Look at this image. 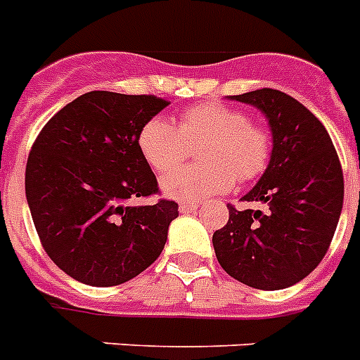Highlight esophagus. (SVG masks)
Wrapping results in <instances>:
<instances>
[{"mask_svg": "<svg viewBox=\"0 0 360 360\" xmlns=\"http://www.w3.org/2000/svg\"><path fill=\"white\" fill-rule=\"evenodd\" d=\"M200 207V203H194V201H183L179 205V212L186 214V212H194L195 209Z\"/></svg>", "mask_w": 360, "mask_h": 360, "instance_id": "34e87169", "label": "esophagus"}]
</instances>
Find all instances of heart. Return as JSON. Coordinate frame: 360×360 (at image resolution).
<instances>
[{
    "mask_svg": "<svg viewBox=\"0 0 360 360\" xmlns=\"http://www.w3.org/2000/svg\"><path fill=\"white\" fill-rule=\"evenodd\" d=\"M198 145L202 146L198 156L204 165L178 169L189 148ZM139 148L155 172H170L160 181L162 192L183 201L224 194L236 179L240 183L257 179L266 172L271 157L268 131L251 124L246 110L218 101L183 110L177 125L153 116L140 129Z\"/></svg>",
    "mask_w": 360,
    "mask_h": 360,
    "instance_id": "heart-1",
    "label": "heart"
}]
</instances>
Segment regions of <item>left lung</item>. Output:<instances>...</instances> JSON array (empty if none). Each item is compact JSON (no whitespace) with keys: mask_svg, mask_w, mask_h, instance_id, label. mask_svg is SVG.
Here are the masks:
<instances>
[{"mask_svg":"<svg viewBox=\"0 0 360 360\" xmlns=\"http://www.w3.org/2000/svg\"><path fill=\"white\" fill-rule=\"evenodd\" d=\"M231 99L264 112L274 139L270 165L229 220L212 235L220 266L261 290H281L311 274L329 250L344 201V175L323 124L281 90L261 89Z\"/></svg>","mask_w":360,"mask_h":360,"instance_id":"left-lung-1","label":"left lung"}]
</instances>
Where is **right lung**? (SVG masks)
I'll return each instance as SVG.
<instances>
[{
    "mask_svg": "<svg viewBox=\"0 0 360 360\" xmlns=\"http://www.w3.org/2000/svg\"><path fill=\"white\" fill-rule=\"evenodd\" d=\"M168 103L92 90L58 110L34 140L25 166L34 227L49 259L84 285H122L165 250L177 203L129 201L159 194L139 133Z\"/></svg>",
    "mask_w": 360,
    "mask_h": 360,
    "instance_id": "add662e5",
    "label": "right lung"
}]
</instances>
